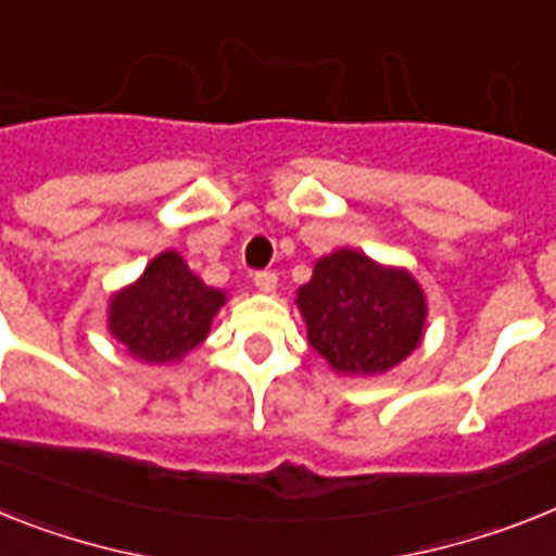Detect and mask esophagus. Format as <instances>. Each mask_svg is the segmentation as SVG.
Here are the masks:
<instances>
[{"instance_id": "obj_1", "label": "esophagus", "mask_w": 556, "mask_h": 556, "mask_svg": "<svg viewBox=\"0 0 556 556\" xmlns=\"http://www.w3.org/2000/svg\"><path fill=\"white\" fill-rule=\"evenodd\" d=\"M252 281H255V287H258L261 292H275V287H278V275L264 269V273H255V278H252Z\"/></svg>"}]
</instances>
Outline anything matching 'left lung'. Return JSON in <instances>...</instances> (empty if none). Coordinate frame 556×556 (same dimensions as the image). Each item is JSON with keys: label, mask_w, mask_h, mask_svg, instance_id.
<instances>
[{"label": "left lung", "mask_w": 556, "mask_h": 556, "mask_svg": "<svg viewBox=\"0 0 556 556\" xmlns=\"http://www.w3.org/2000/svg\"><path fill=\"white\" fill-rule=\"evenodd\" d=\"M312 350L343 375H383L424 338L426 295L406 269L380 267L355 250H334L298 289Z\"/></svg>", "instance_id": "left-lung-1"}]
</instances>
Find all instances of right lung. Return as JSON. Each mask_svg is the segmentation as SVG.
<instances>
[{"label":"right lung","instance_id":"obj_1","mask_svg":"<svg viewBox=\"0 0 556 556\" xmlns=\"http://www.w3.org/2000/svg\"><path fill=\"white\" fill-rule=\"evenodd\" d=\"M227 295L192 275L176 250L155 255L139 281L110 298L108 329L144 364H173L210 332Z\"/></svg>","mask_w":556,"mask_h":556}]
</instances>
